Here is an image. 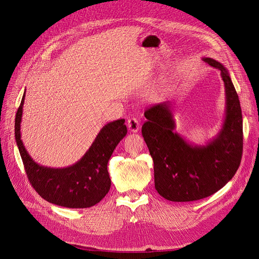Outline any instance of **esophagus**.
<instances>
[{
  "mask_svg": "<svg viewBox=\"0 0 259 259\" xmlns=\"http://www.w3.org/2000/svg\"><path fill=\"white\" fill-rule=\"evenodd\" d=\"M127 127L133 133L138 132V130L140 127L139 121L137 119H135V117H131V119H128V121H127Z\"/></svg>",
  "mask_w": 259,
  "mask_h": 259,
  "instance_id": "1",
  "label": "esophagus"
}]
</instances>
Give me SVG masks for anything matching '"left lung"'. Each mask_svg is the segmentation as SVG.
<instances>
[{
    "label": "left lung",
    "instance_id": "left-lung-1",
    "mask_svg": "<svg viewBox=\"0 0 259 259\" xmlns=\"http://www.w3.org/2000/svg\"><path fill=\"white\" fill-rule=\"evenodd\" d=\"M221 70L226 92V117L218 135L205 146H193L177 134L168 101L145 111L143 137L154 164V186L164 199L190 202L214 194L238 170L243 152V122L239 96L227 69L215 59L203 58Z\"/></svg>",
    "mask_w": 259,
    "mask_h": 259
}]
</instances>
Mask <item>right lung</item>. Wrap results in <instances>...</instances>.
Returning a JSON list of instances; mask_svg holds the SVG:
<instances>
[{"instance_id":"1","label":"right lung","mask_w":259,"mask_h":259,"mask_svg":"<svg viewBox=\"0 0 259 259\" xmlns=\"http://www.w3.org/2000/svg\"><path fill=\"white\" fill-rule=\"evenodd\" d=\"M23 103L25 94L15 117V139L31 186L44 200L59 206L85 208L97 204L110 190L107 165L116 145L127 134L125 120L106 124L82 159L73 165L52 168L34 162L23 146L20 136Z\"/></svg>"}]
</instances>
